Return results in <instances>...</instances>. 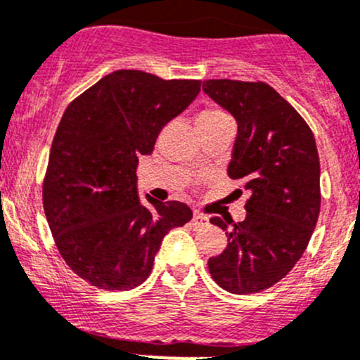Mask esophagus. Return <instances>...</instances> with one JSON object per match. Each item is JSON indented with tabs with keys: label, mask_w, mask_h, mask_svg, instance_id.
Listing matches in <instances>:
<instances>
[{
	"label": "esophagus",
	"mask_w": 360,
	"mask_h": 360,
	"mask_svg": "<svg viewBox=\"0 0 360 360\" xmlns=\"http://www.w3.org/2000/svg\"><path fill=\"white\" fill-rule=\"evenodd\" d=\"M207 224H209V219H207L205 215L198 214V212H195V214H193V219H191L193 228L200 229V228H203V226H207Z\"/></svg>",
	"instance_id": "34e87169"
}]
</instances>
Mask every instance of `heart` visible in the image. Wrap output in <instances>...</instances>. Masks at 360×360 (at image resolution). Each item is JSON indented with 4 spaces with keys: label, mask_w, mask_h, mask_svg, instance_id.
I'll return each mask as SVG.
<instances>
[{
    "label": "heart",
    "mask_w": 360,
    "mask_h": 360,
    "mask_svg": "<svg viewBox=\"0 0 360 360\" xmlns=\"http://www.w3.org/2000/svg\"><path fill=\"white\" fill-rule=\"evenodd\" d=\"M222 122H231L228 113H224L219 108H205L198 113L196 117V127H207V126H215V124Z\"/></svg>",
    "instance_id": "heart-1"
}]
</instances>
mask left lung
I'll return each mask as SVG.
<instances>
[{
    "label": "left lung",
    "instance_id": "left-lung-1",
    "mask_svg": "<svg viewBox=\"0 0 360 360\" xmlns=\"http://www.w3.org/2000/svg\"><path fill=\"white\" fill-rule=\"evenodd\" d=\"M203 91L238 122L228 174L250 198L247 217H212L228 247L209 271L229 293H257L293 269L307 248L321 209L316 139L298 112L266 82L210 79Z\"/></svg>",
    "mask_w": 360,
    "mask_h": 360
}]
</instances>
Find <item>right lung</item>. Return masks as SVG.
<instances>
[{"label":"right lung","instance_id":"1","mask_svg":"<svg viewBox=\"0 0 360 360\" xmlns=\"http://www.w3.org/2000/svg\"><path fill=\"white\" fill-rule=\"evenodd\" d=\"M200 81L143 70L105 75L67 107L53 139L43 207L56 248L77 276L108 291L139 286L162 240L193 217L186 203L138 191V160L198 96Z\"/></svg>","mask_w":360,"mask_h":360}]
</instances>
